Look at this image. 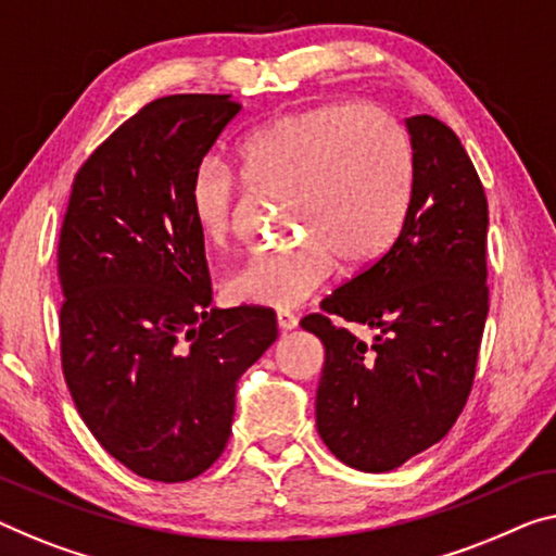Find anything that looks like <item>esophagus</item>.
<instances>
[{
    "label": "esophagus",
    "mask_w": 556,
    "mask_h": 556,
    "mask_svg": "<svg viewBox=\"0 0 556 556\" xmlns=\"http://www.w3.org/2000/svg\"><path fill=\"white\" fill-rule=\"evenodd\" d=\"M276 323H278V328L283 330V332H288V330H293L295 326H298V318L293 313H288V311H280L278 315H276Z\"/></svg>",
    "instance_id": "obj_1"
}]
</instances>
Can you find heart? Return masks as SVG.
<instances>
[{"mask_svg": "<svg viewBox=\"0 0 556 556\" xmlns=\"http://www.w3.org/2000/svg\"><path fill=\"white\" fill-rule=\"evenodd\" d=\"M238 159L258 193L288 195L298 241L255 253L226 278L233 303L295 307L328 283L336 258L365 268L405 226L413 149L400 124L370 104H320L276 116L243 139ZM191 216L211 243L236 224L238 178L216 156L195 166Z\"/></svg>", "mask_w": 556, "mask_h": 556, "instance_id": "1", "label": "heart"}]
</instances>
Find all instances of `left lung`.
Segmentation results:
<instances>
[{
	"label": "left lung",
	"instance_id": "1",
	"mask_svg": "<svg viewBox=\"0 0 556 556\" xmlns=\"http://www.w3.org/2000/svg\"><path fill=\"white\" fill-rule=\"evenodd\" d=\"M413 195L395 243L301 328L326 345L315 425L340 463L388 472L450 432L469 397L490 311L486 195L457 134L409 116ZM378 327L370 346L331 323Z\"/></svg>",
	"mask_w": 556,
	"mask_h": 556
}]
</instances>
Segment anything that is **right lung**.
Returning <instances> with one entry per match:
<instances>
[{
	"label": "right lung",
	"instance_id": "obj_1",
	"mask_svg": "<svg viewBox=\"0 0 556 556\" xmlns=\"http://www.w3.org/2000/svg\"><path fill=\"white\" fill-rule=\"evenodd\" d=\"M241 104L151 101L76 170L59 230L66 388L93 438L147 480L186 482L230 438L236 382L276 343L270 307H211L195 166Z\"/></svg>",
	"mask_w": 556,
	"mask_h": 556
}]
</instances>
